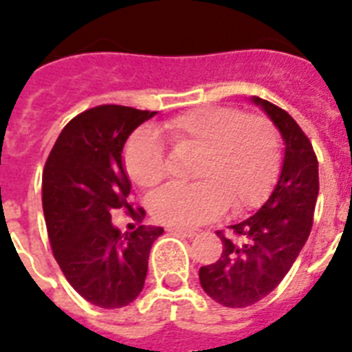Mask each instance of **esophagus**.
<instances>
[{"mask_svg": "<svg viewBox=\"0 0 352 352\" xmlns=\"http://www.w3.org/2000/svg\"><path fill=\"white\" fill-rule=\"evenodd\" d=\"M168 232H173V234H181L182 237H193V235H197V232L192 230V228H181V226H170Z\"/></svg>", "mask_w": 352, "mask_h": 352, "instance_id": "obj_1", "label": "esophagus"}]
</instances>
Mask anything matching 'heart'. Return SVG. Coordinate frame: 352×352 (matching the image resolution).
Instances as JSON below:
<instances>
[{
	"mask_svg": "<svg viewBox=\"0 0 352 352\" xmlns=\"http://www.w3.org/2000/svg\"><path fill=\"white\" fill-rule=\"evenodd\" d=\"M179 151L197 153L193 184L168 186L149 201L155 219L170 226H197L225 212L256 206L267 197L281 166V137L267 117L243 115L235 107H197L157 129ZM127 175L140 188L166 177V159L157 135H133L124 151Z\"/></svg>",
	"mask_w": 352,
	"mask_h": 352,
	"instance_id": "b5f03b06",
	"label": "heart"
}]
</instances>
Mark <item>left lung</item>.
<instances>
[{"instance_id": "8db88e82", "label": "left lung", "mask_w": 352, "mask_h": 352, "mask_svg": "<svg viewBox=\"0 0 352 352\" xmlns=\"http://www.w3.org/2000/svg\"><path fill=\"white\" fill-rule=\"evenodd\" d=\"M252 102L279 129L285 155L267 203L230 226L234 239L217 232L223 241L221 257L199 270L204 292L230 309L254 305L281 283L311 234L320 192L316 153L301 127L281 107L259 96H252Z\"/></svg>"}]
</instances>
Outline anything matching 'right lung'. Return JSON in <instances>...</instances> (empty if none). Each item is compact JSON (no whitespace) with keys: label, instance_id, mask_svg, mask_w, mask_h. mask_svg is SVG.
<instances>
[{"label":"right lung","instance_id":"obj_1","mask_svg":"<svg viewBox=\"0 0 352 352\" xmlns=\"http://www.w3.org/2000/svg\"><path fill=\"white\" fill-rule=\"evenodd\" d=\"M157 111L98 106L63 127L43 168V215L52 254L76 292L102 309L137 300L160 226L122 234L113 210L126 208L131 182L122 162L127 137ZM131 215L142 219L138 208Z\"/></svg>","mask_w":352,"mask_h":352}]
</instances>
